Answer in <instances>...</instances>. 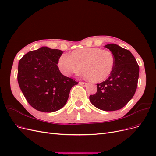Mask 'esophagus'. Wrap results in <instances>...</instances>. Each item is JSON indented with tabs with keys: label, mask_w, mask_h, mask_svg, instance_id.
<instances>
[{
	"label": "esophagus",
	"mask_w": 156,
	"mask_h": 156,
	"mask_svg": "<svg viewBox=\"0 0 156 156\" xmlns=\"http://www.w3.org/2000/svg\"><path fill=\"white\" fill-rule=\"evenodd\" d=\"M79 84H81V86H83V87H86L87 85V84L88 83H84V82H80L79 83Z\"/></svg>",
	"instance_id": "34e87169"
}]
</instances>
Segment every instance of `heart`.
<instances>
[{"label":"heart","mask_w":156,"mask_h":156,"mask_svg":"<svg viewBox=\"0 0 156 156\" xmlns=\"http://www.w3.org/2000/svg\"><path fill=\"white\" fill-rule=\"evenodd\" d=\"M115 59L111 52L98 48L73 51L70 55H62L58 59L60 72L66 75L81 72L93 82L105 80L112 73Z\"/></svg>","instance_id":"heart-1"}]
</instances>
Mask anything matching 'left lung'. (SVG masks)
I'll return each instance as SVG.
<instances>
[{
	"label": "left lung",
	"mask_w": 156,
	"mask_h": 156,
	"mask_svg": "<svg viewBox=\"0 0 156 156\" xmlns=\"http://www.w3.org/2000/svg\"><path fill=\"white\" fill-rule=\"evenodd\" d=\"M114 56V68L106 81L97 84L98 90L90 96L92 104L105 111L119 110L133 98L137 87L139 66L128 50L115 44L105 45Z\"/></svg>",
	"instance_id": "1"
}]
</instances>
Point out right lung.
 Returning <instances> with one entry per match:
<instances>
[{"label": "right lung", "instance_id": "right-lung-1", "mask_svg": "<svg viewBox=\"0 0 156 156\" xmlns=\"http://www.w3.org/2000/svg\"><path fill=\"white\" fill-rule=\"evenodd\" d=\"M63 52L41 47L23 56L18 64L17 81L28 103L35 109L52 112L66 103L70 90L78 84L60 73L57 66Z\"/></svg>", "mask_w": 156, "mask_h": 156}]
</instances>
